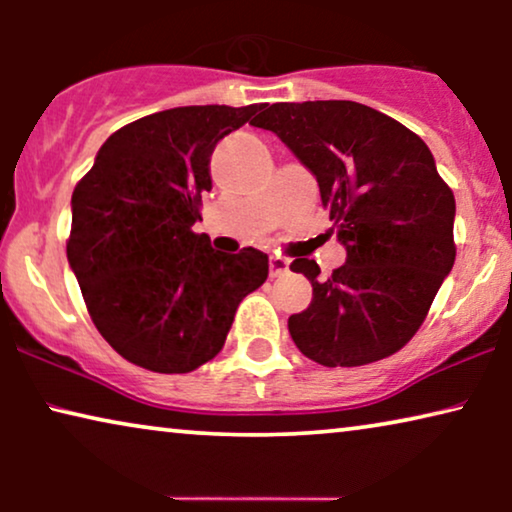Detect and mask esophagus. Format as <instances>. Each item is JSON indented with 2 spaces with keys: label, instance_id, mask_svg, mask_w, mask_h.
<instances>
[{
  "label": "esophagus",
  "instance_id": "34e87169",
  "mask_svg": "<svg viewBox=\"0 0 512 512\" xmlns=\"http://www.w3.org/2000/svg\"><path fill=\"white\" fill-rule=\"evenodd\" d=\"M289 272V261L282 256H270V277H282Z\"/></svg>",
  "mask_w": 512,
  "mask_h": 512
}]
</instances>
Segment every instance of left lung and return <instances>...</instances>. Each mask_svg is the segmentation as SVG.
<instances>
[{"mask_svg":"<svg viewBox=\"0 0 512 512\" xmlns=\"http://www.w3.org/2000/svg\"><path fill=\"white\" fill-rule=\"evenodd\" d=\"M314 174L347 261L321 279L296 258L312 303L289 317L307 359L352 368L398 352L429 312L454 256V195L429 146L394 118L349 100L279 102L254 121Z\"/></svg>","mask_w":512,"mask_h":512,"instance_id":"left-lung-1","label":"left lung"}]
</instances>
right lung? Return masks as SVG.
<instances>
[{"instance_id": "add662e5", "label": "right lung", "mask_w": 512, "mask_h": 512, "mask_svg": "<svg viewBox=\"0 0 512 512\" xmlns=\"http://www.w3.org/2000/svg\"><path fill=\"white\" fill-rule=\"evenodd\" d=\"M263 104L177 107L116 130L74 188L67 261L102 338L153 373H191L221 352L268 256L195 235L209 160ZM258 118V116H257Z\"/></svg>"}]
</instances>
